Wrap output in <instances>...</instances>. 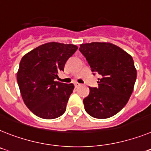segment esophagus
Returning <instances> with one entry per match:
<instances>
[{"label": "esophagus", "mask_w": 151, "mask_h": 151, "mask_svg": "<svg viewBox=\"0 0 151 151\" xmlns=\"http://www.w3.org/2000/svg\"><path fill=\"white\" fill-rule=\"evenodd\" d=\"M74 85H75V87H76V88H77V87H78V86H80V84H79V83H78V82H74Z\"/></svg>", "instance_id": "34e87169"}]
</instances>
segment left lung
<instances>
[{
  "mask_svg": "<svg viewBox=\"0 0 151 151\" xmlns=\"http://www.w3.org/2000/svg\"><path fill=\"white\" fill-rule=\"evenodd\" d=\"M79 51L91 71L101 76L99 87H89V94L83 99L85 110L93 118H111L125 106L133 92L137 78L133 58L110 42L81 44Z\"/></svg>",
  "mask_w": 151,
  "mask_h": 151,
  "instance_id": "left-lung-1",
  "label": "left lung"
}]
</instances>
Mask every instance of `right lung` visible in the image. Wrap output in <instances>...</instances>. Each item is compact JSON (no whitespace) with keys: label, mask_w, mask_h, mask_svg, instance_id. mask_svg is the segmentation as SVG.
Masks as SVG:
<instances>
[{"label":"right lung","mask_w":151,"mask_h":151,"mask_svg":"<svg viewBox=\"0 0 151 151\" xmlns=\"http://www.w3.org/2000/svg\"><path fill=\"white\" fill-rule=\"evenodd\" d=\"M77 49L73 44L46 42L22 57L17 80L25 105L35 115L54 119L65 111L74 85L55 78Z\"/></svg>","instance_id":"right-lung-1"}]
</instances>
